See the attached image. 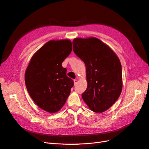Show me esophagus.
I'll return each instance as SVG.
<instances>
[{"label": "esophagus", "mask_w": 149, "mask_h": 149, "mask_svg": "<svg viewBox=\"0 0 149 149\" xmlns=\"http://www.w3.org/2000/svg\"><path fill=\"white\" fill-rule=\"evenodd\" d=\"M77 83H78V80L77 79H74V84L76 85V84H77Z\"/></svg>", "instance_id": "34e87169"}]
</instances>
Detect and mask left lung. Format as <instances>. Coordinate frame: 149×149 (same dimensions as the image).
<instances>
[{"instance_id":"left-lung-1","label":"left lung","mask_w":149,"mask_h":149,"mask_svg":"<svg viewBox=\"0 0 149 149\" xmlns=\"http://www.w3.org/2000/svg\"><path fill=\"white\" fill-rule=\"evenodd\" d=\"M74 53L84 61L88 86L82 98L95 112L107 110L118 100L123 89L122 66L116 54L100 39L74 38Z\"/></svg>"}]
</instances>
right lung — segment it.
<instances>
[{
    "label": "right lung",
    "instance_id": "obj_1",
    "mask_svg": "<svg viewBox=\"0 0 149 149\" xmlns=\"http://www.w3.org/2000/svg\"><path fill=\"white\" fill-rule=\"evenodd\" d=\"M71 50L70 40H50L34 54L25 71V85L30 97L39 107L50 113L64 106L74 85L62 66Z\"/></svg>",
    "mask_w": 149,
    "mask_h": 149
}]
</instances>
